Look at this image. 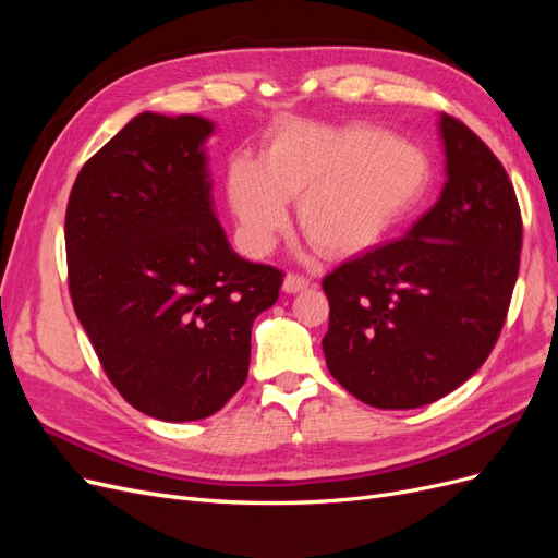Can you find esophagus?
<instances>
[{
  "mask_svg": "<svg viewBox=\"0 0 558 558\" xmlns=\"http://www.w3.org/2000/svg\"><path fill=\"white\" fill-rule=\"evenodd\" d=\"M310 286V279L307 277H302V275H286V279H283V291L286 293H298V291H305Z\"/></svg>",
  "mask_w": 558,
  "mask_h": 558,
  "instance_id": "1",
  "label": "esophagus"
}]
</instances>
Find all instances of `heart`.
I'll use <instances>...</instances> for the list:
<instances>
[{"instance_id":"b5f03b06","label":"heart","mask_w":558,"mask_h":558,"mask_svg":"<svg viewBox=\"0 0 558 558\" xmlns=\"http://www.w3.org/2000/svg\"><path fill=\"white\" fill-rule=\"evenodd\" d=\"M430 181L418 146L367 123L277 125L263 160L234 158L228 199L251 256H263L289 226L298 199L302 232L330 256L379 244L412 214Z\"/></svg>"}]
</instances>
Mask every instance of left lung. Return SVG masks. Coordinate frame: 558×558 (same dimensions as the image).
Segmentation results:
<instances>
[{"instance_id": "obj_1", "label": "left lung", "mask_w": 558, "mask_h": 558, "mask_svg": "<svg viewBox=\"0 0 558 558\" xmlns=\"http://www.w3.org/2000/svg\"><path fill=\"white\" fill-rule=\"evenodd\" d=\"M447 183L402 240L324 279L330 375L379 410L430 404L492 353L519 275L521 211L500 160L453 116H440Z\"/></svg>"}]
</instances>
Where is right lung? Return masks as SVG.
<instances>
[{
    "instance_id": "right-lung-1",
    "label": "right lung",
    "mask_w": 558,
    "mask_h": 558,
    "mask_svg": "<svg viewBox=\"0 0 558 558\" xmlns=\"http://www.w3.org/2000/svg\"><path fill=\"white\" fill-rule=\"evenodd\" d=\"M199 116L144 111L81 167L66 202L70 295L109 381L162 421L218 412L248 375L251 328L283 272L232 251Z\"/></svg>"
}]
</instances>
